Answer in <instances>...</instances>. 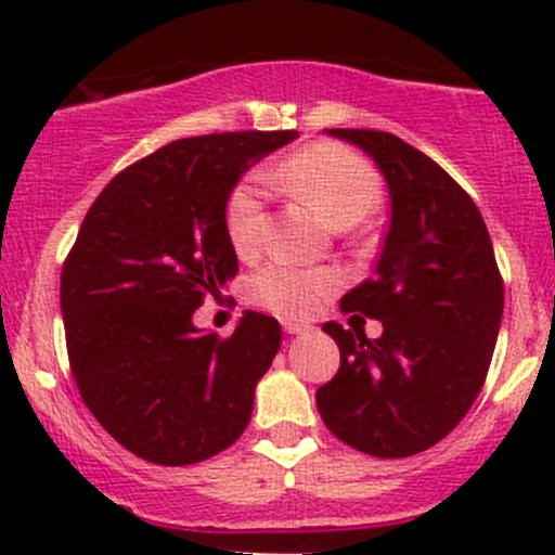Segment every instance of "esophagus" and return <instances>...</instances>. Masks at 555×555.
Returning a JSON list of instances; mask_svg holds the SVG:
<instances>
[{
    "label": "esophagus",
    "mask_w": 555,
    "mask_h": 555,
    "mask_svg": "<svg viewBox=\"0 0 555 555\" xmlns=\"http://www.w3.org/2000/svg\"><path fill=\"white\" fill-rule=\"evenodd\" d=\"M284 331L286 334H305V331H308V326H305V323H297V321H284Z\"/></svg>",
    "instance_id": "esophagus-1"
}]
</instances>
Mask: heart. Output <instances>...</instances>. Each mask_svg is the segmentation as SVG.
<instances>
[{"label": "heart", "mask_w": 555, "mask_h": 555, "mask_svg": "<svg viewBox=\"0 0 555 555\" xmlns=\"http://www.w3.org/2000/svg\"><path fill=\"white\" fill-rule=\"evenodd\" d=\"M279 180L334 229L354 227L380 201L375 169L336 143H315L297 151L279 167ZM224 224L234 253L250 258L263 240V184L258 177H245L234 184L224 206ZM250 289L253 299L273 313L305 318L318 308L321 297L336 289V276L276 260L253 276Z\"/></svg>", "instance_id": "b5f03b06"}]
</instances>
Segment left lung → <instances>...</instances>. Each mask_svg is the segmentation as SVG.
Listing matches in <instances>:
<instances>
[{"label":"left lung","mask_w":555,"mask_h":555,"mask_svg":"<svg viewBox=\"0 0 555 555\" xmlns=\"http://www.w3.org/2000/svg\"><path fill=\"white\" fill-rule=\"evenodd\" d=\"M326 135L373 158L391 221L373 279L339 302L344 313L384 323V334L323 326L341 365L315 404L339 441L399 460L436 446L473 406L499 339L503 282L473 197L433 158L391 132L339 127Z\"/></svg>","instance_id":"obj_1"}]
</instances>
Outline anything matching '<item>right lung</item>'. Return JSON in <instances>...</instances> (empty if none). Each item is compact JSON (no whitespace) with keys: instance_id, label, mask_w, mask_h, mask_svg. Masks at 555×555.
I'll return each instance as SVG.
<instances>
[{"instance_id":"add662e5","label":"right lung","mask_w":555,"mask_h":555,"mask_svg":"<svg viewBox=\"0 0 555 555\" xmlns=\"http://www.w3.org/2000/svg\"><path fill=\"white\" fill-rule=\"evenodd\" d=\"M295 138L250 130L175 140L119 171L82 219L60 286L69 367L101 428L140 460L203 462L250 423L282 326L245 310L219 339L193 315L237 273L229 193Z\"/></svg>"}]
</instances>
